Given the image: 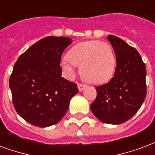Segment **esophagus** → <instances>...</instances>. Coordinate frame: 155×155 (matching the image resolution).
Here are the masks:
<instances>
[{"instance_id":"obj_1","label":"esophagus","mask_w":155,"mask_h":155,"mask_svg":"<svg viewBox=\"0 0 155 155\" xmlns=\"http://www.w3.org/2000/svg\"><path fill=\"white\" fill-rule=\"evenodd\" d=\"M86 88L85 84H78V89L80 92H82V91L84 90V88Z\"/></svg>"}]
</instances>
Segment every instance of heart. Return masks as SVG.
<instances>
[{"label":"heart","instance_id":"heart-1","mask_svg":"<svg viewBox=\"0 0 155 155\" xmlns=\"http://www.w3.org/2000/svg\"><path fill=\"white\" fill-rule=\"evenodd\" d=\"M75 66H80L82 78L92 84H102L111 79L116 68V58L110 44L100 41L80 42L67 52L61 67L69 76L75 75Z\"/></svg>","mask_w":155,"mask_h":155}]
</instances>
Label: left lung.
Segmentation results:
<instances>
[{"mask_svg": "<svg viewBox=\"0 0 155 155\" xmlns=\"http://www.w3.org/2000/svg\"><path fill=\"white\" fill-rule=\"evenodd\" d=\"M116 56V68L110 82L96 87L97 98L90 105L100 121L120 124L140 109L146 96V68L137 50L122 39L109 35Z\"/></svg>", "mask_w": 155, "mask_h": 155, "instance_id": "left-lung-1", "label": "left lung"}]
</instances>
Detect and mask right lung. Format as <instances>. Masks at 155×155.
Masks as SVG:
<instances>
[{
	"label": "right lung",
	"instance_id": "obj_1",
	"mask_svg": "<svg viewBox=\"0 0 155 155\" xmlns=\"http://www.w3.org/2000/svg\"><path fill=\"white\" fill-rule=\"evenodd\" d=\"M72 40L48 36L20 55L9 78L15 110L31 124L47 127L67 113L71 99L79 93L76 84L62 77L60 60Z\"/></svg>",
	"mask_w": 155,
	"mask_h": 155
}]
</instances>
